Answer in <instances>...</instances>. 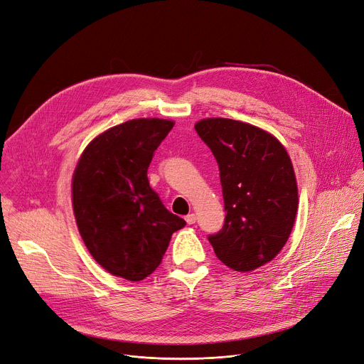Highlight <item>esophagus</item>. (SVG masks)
I'll use <instances>...</instances> for the list:
<instances>
[{"instance_id": "1", "label": "esophagus", "mask_w": 364, "mask_h": 364, "mask_svg": "<svg viewBox=\"0 0 364 364\" xmlns=\"http://www.w3.org/2000/svg\"><path fill=\"white\" fill-rule=\"evenodd\" d=\"M186 221H187V225H193V223H196V215L192 213V214H188V215H186Z\"/></svg>"}]
</instances>
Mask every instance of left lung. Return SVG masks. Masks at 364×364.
<instances>
[{
  "label": "left lung",
  "instance_id": "left-lung-1",
  "mask_svg": "<svg viewBox=\"0 0 364 364\" xmlns=\"http://www.w3.org/2000/svg\"><path fill=\"white\" fill-rule=\"evenodd\" d=\"M195 129L218 164L225 199V225L208 241L230 269L255 271L278 255L294 225L290 157L274 135L240 120L203 119Z\"/></svg>",
  "mask_w": 364,
  "mask_h": 364
}]
</instances>
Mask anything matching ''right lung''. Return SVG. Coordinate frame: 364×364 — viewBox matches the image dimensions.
<instances>
[{"instance_id": "obj_1", "label": "right lung", "mask_w": 364, "mask_h": 364, "mask_svg": "<svg viewBox=\"0 0 364 364\" xmlns=\"http://www.w3.org/2000/svg\"><path fill=\"white\" fill-rule=\"evenodd\" d=\"M162 119L128 120L95 138L73 176V208L85 245L105 271L141 281L161 264L186 221L165 208L147 169L172 129Z\"/></svg>"}]
</instances>
